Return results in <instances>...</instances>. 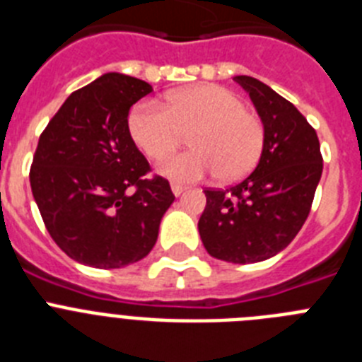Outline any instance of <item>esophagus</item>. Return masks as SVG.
Here are the masks:
<instances>
[{"label":"esophagus","instance_id":"1","mask_svg":"<svg viewBox=\"0 0 362 362\" xmlns=\"http://www.w3.org/2000/svg\"><path fill=\"white\" fill-rule=\"evenodd\" d=\"M185 192V187L183 185H177V183H172V194H174L175 197H179L181 194Z\"/></svg>","mask_w":362,"mask_h":362}]
</instances>
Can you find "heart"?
Segmentation results:
<instances>
[{
    "label": "heart",
    "mask_w": 362,
    "mask_h": 362,
    "mask_svg": "<svg viewBox=\"0 0 362 362\" xmlns=\"http://www.w3.org/2000/svg\"><path fill=\"white\" fill-rule=\"evenodd\" d=\"M129 132L152 159L177 148L192 132V150L172 153L158 165L159 174L179 183L212 174L219 181L243 179L257 166L267 141L263 119L221 85L172 92L166 107L152 99L139 101L129 114Z\"/></svg>",
    "instance_id": "heart-1"
}]
</instances>
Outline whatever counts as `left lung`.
<instances>
[{"mask_svg":"<svg viewBox=\"0 0 362 362\" xmlns=\"http://www.w3.org/2000/svg\"><path fill=\"white\" fill-rule=\"evenodd\" d=\"M267 130L255 170L226 190H204L201 241L226 263H259L284 250L305 225L322 174L315 130L290 101L250 76H235Z\"/></svg>","mask_w":362,"mask_h":362,"instance_id":"8db88e82","label":"left lung"}]
</instances>
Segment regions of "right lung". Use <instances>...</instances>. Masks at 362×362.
I'll list each match as a JSON object with an SVG mask.
<instances>
[{
    "instance_id": "right-lung-1",
    "label": "right lung",
    "mask_w": 362,
    "mask_h": 362,
    "mask_svg": "<svg viewBox=\"0 0 362 362\" xmlns=\"http://www.w3.org/2000/svg\"><path fill=\"white\" fill-rule=\"evenodd\" d=\"M152 92L143 79L108 72L72 92L49 121L30 168L50 238L69 257L121 268L146 257L174 203L129 132V112ZM134 190H132V187Z\"/></svg>"
}]
</instances>
